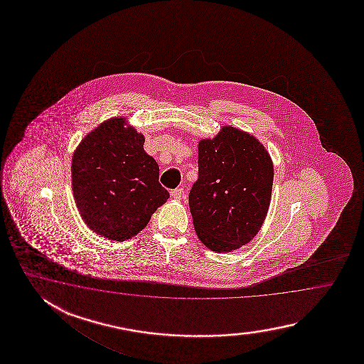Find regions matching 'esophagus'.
<instances>
[{
  "instance_id": "esophagus-1",
  "label": "esophagus",
  "mask_w": 364,
  "mask_h": 364,
  "mask_svg": "<svg viewBox=\"0 0 364 364\" xmlns=\"http://www.w3.org/2000/svg\"><path fill=\"white\" fill-rule=\"evenodd\" d=\"M171 196L174 199V200H181V199H183L185 198V191H183V188H176V190H171Z\"/></svg>"
}]
</instances>
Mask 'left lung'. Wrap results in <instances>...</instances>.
I'll use <instances>...</instances> for the list:
<instances>
[{"mask_svg":"<svg viewBox=\"0 0 364 364\" xmlns=\"http://www.w3.org/2000/svg\"><path fill=\"white\" fill-rule=\"evenodd\" d=\"M199 177L188 196L193 228L209 250L232 252L254 240L271 204L273 163L254 135L223 126L198 146Z\"/></svg>","mask_w":364,"mask_h":364,"instance_id":"left-lung-1","label":"left lung"}]
</instances>
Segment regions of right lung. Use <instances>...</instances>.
<instances>
[{
	"label": "right lung",
	"instance_id": "right-lung-1",
	"mask_svg": "<svg viewBox=\"0 0 364 364\" xmlns=\"http://www.w3.org/2000/svg\"><path fill=\"white\" fill-rule=\"evenodd\" d=\"M144 135L113 117L88 132L74 151L71 185L85 224L104 238L130 240L169 199Z\"/></svg>",
	"mask_w": 364,
	"mask_h": 364
}]
</instances>
